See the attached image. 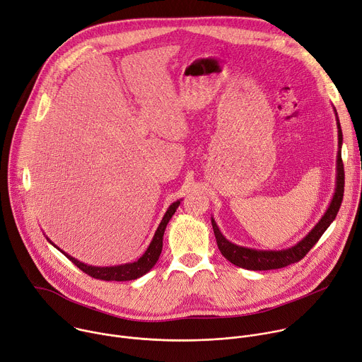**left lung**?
<instances>
[{
	"label": "left lung",
	"mask_w": 362,
	"mask_h": 362,
	"mask_svg": "<svg viewBox=\"0 0 362 362\" xmlns=\"http://www.w3.org/2000/svg\"><path fill=\"white\" fill-rule=\"evenodd\" d=\"M334 112H335V117H337L338 147H339V150H338V156H337V186H335L332 201H331L329 206H327L326 212L322 215L319 222L310 229L309 234L305 238H302L298 244H294L293 247L283 248V250H255V248L237 245L231 241H228L222 235L215 219L211 218L218 248H219L221 254L228 261H231L233 264H235L241 269L254 270V272L276 270V269H283V267H287L290 264H294V262L300 261L310 251V248L323 235V233L326 231L327 226H329L334 222V219L337 218V214L341 208L342 198H344L345 173H344V163H342V156H341L342 129H341V124H339L335 107H334Z\"/></svg>",
	"instance_id": "8db88e82"
}]
</instances>
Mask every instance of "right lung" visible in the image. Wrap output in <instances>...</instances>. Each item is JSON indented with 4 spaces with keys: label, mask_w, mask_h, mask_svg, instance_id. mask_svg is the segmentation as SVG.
<instances>
[{
    "label": "right lung",
    "mask_w": 362,
    "mask_h": 362,
    "mask_svg": "<svg viewBox=\"0 0 362 362\" xmlns=\"http://www.w3.org/2000/svg\"><path fill=\"white\" fill-rule=\"evenodd\" d=\"M180 201H182V199L173 202V204L169 206V209L166 211V214H164V216H163V219H161V222H160V225H158V228H157V231L154 233V237H153L150 245L147 247L146 252H144L137 261H134V262H127V264L111 266V267H95V266H88V264H85V262L76 259L75 257L69 255L68 252H64L63 250H60L59 247H56L47 237H46V238H47V241H49L53 247H56L63 255H66L76 267H79L83 273L89 274V276L93 277V279H100V280H105V281H128V280H136V279L144 276L146 273H148V272L154 267L156 262L158 261V257H160L161 248H163L164 229H166L169 221L172 219V216L175 215L176 209L179 208Z\"/></svg>",
    "instance_id": "1"
}]
</instances>
